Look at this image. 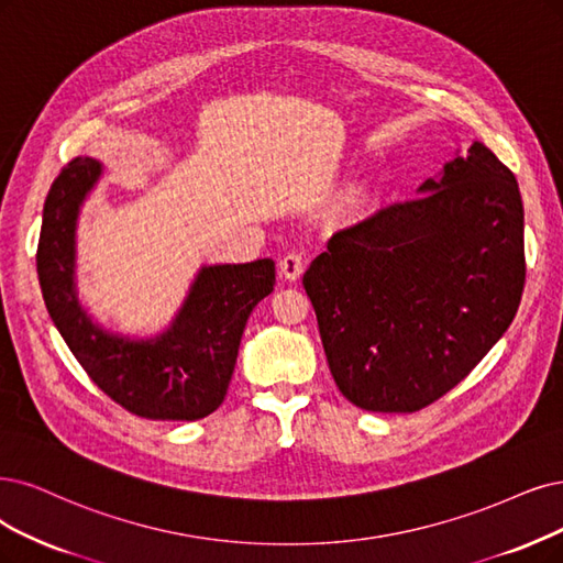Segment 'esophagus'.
I'll use <instances>...</instances> for the list:
<instances>
[{
  "instance_id": "obj_1",
  "label": "esophagus",
  "mask_w": 563,
  "mask_h": 563,
  "mask_svg": "<svg viewBox=\"0 0 563 563\" xmlns=\"http://www.w3.org/2000/svg\"><path fill=\"white\" fill-rule=\"evenodd\" d=\"M303 266H306V257L297 253V250L295 253L283 255L278 262V271L285 280H297L303 274Z\"/></svg>"
}]
</instances>
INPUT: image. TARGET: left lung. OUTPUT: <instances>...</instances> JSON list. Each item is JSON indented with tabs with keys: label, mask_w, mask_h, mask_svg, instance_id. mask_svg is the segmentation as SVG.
<instances>
[{
	"label": "left lung",
	"mask_w": 563,
	"mask_h": 563,
	"mask_svg": "<svg viewBox=\"0 0 563 563\" xmlns=\"http://www.w3.org/2000/svg\"><path fill=\"white\" fill-rule=\"evenodd\" d=\"M515 174L473 143L420 197L331 236L303 274L329 371L371 412L439 401L506 334L525 292Z\"/></svg>",
	"instance_id": "obj_1"
}]
</instances>
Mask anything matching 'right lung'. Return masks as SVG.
Segmentation results:
<instances>
[{
    "mask_svg": "<svg viewBox=\"0 0 563 563\" xmlns=\"http://www.w3.org/2000/svg\"><path fill=\"white\" fill-rule=\"evenodd\" d=\"M101 174L92 157L62 166L44 203L36 271L57 331L90 380L145 420H201L232 380L245 322L274 292V260L203 268L174 327L157 341L103 334L74 295V229L78 206Z\"/></svg>",
    "mask_w": 563,
    "mask_h": 563,
    "instance_id": "add662e5",
    "label": "right lung"
}]
</instances>
